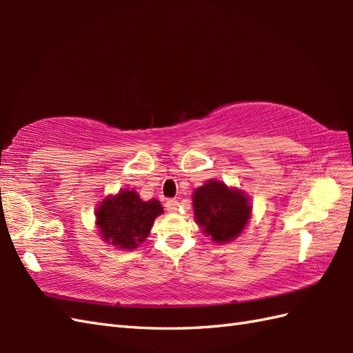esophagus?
Segmentation results:
<instances>
[{
	"instance_id": "obj_1",
	"label": "esophagus",
	"mask_w": 353,
	"mask_h": 353,
	"mask_svg": "<svg viewBox=\"0 0 353 353\" xmlns=\"http://www.w3.org/2000/svg\"><path fill=\"white\" fill-rule=\"evenodd\" d=\"M177 206H179V201L174 199H168L167 201H165V209H167L168 212H176Z\"/></svg>"
}]
</instances>
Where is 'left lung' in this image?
I'll use <instances>...</instances> for the list:
<instances>
[{
	"mask_svg": "<svg viewBox=\"0 0 353 353\" xmlns=\"http://www.w3.org/2000/svg\"><path fill=\"white\" fill-rule=\"evenodd\" d=\"M194 214L206 235L215 243H228L244 230L252 208L241 191L229 190L226 185L209 181L194 191Z\"/></svg>",
	"mask_w": 353,
	"mask_h": 353,
	"instance_id": "8db88e82",
	"label": "left lung"
}]
</instances>
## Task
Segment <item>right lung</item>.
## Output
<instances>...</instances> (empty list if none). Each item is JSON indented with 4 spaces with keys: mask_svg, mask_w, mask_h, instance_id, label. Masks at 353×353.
Returning a JSON list of instances; mask_svg holds the SVG:
<instances>
[{
    "mask_svg": "<svg viewBox=\"0 0 353 353\" xmlns=\"http://www.w3.org/2000/svg\"><path fill=\"white\" fill-rule=\"evenodd\" d=\"M162 211L157 200L142 201L138 192L123 190L97 209V226L104 241L119 249L133 250L147 238L154 219Z\"/></svg>",
    "mask_w": 353,
    "mask_h": 353,
    "instance_id": "1",
    "label": "right lung"
}]
</instances>
